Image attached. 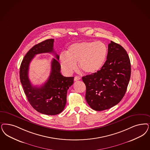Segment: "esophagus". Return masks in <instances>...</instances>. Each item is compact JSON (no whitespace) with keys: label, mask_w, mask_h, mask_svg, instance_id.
Here are the masks:
<instances>
[{"label":"esophagus","mask_w":150,"mask_h":150,"mask_svg":"<svg viewBox=\"0 0 150 150\" xmlns=\"http://www.w3.org/2000/svg\"><path fill=\"white\" fill-rule=\"evenodd\" d=\"M80 79V78L79 77V76H77L74 77V81H78V80H79Z\"/></svg>","instance_id":"34e87169"}]
</instances>
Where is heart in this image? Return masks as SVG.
<instances>
[{
    "mask_svg": "<svg viewBox=\"0 0 150 150\" xmlns=\"http://www.w3.org/2000/svg\"><path fill=\"white\" fill-rule=\"evenodd\" d=\"M108 54L106 45L101 41H83L75 43L69 47L67 54L60 56V62L64 71L70 74L76 68L86 74L99 71L105 62Z\"/></svg>",
    "mask_w": 150,
    "mask_h": 150,
    "instance_id": "b5f03b06",
    "label": "heart"
}]
</instances>
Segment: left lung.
I'll return each mask as SVG.
<instances>
[{
	"instance_id": "1",
	"label": "left lung",
	"mask_w": 150,
	"mask_h": 150,
	"mask_svg": "<svg viewBox=\"0 0 150 150\" xmlns=\"http://www.w3.org/2000/svg\"><path fill=\"white\" fill-rule=\"evenodd\" d=\"M106 58L99 71L82 78L86 88V102L96 111L110 109L119 103L126 93L131 76L129 57L123 47L111 41Z\"/></svg>"
}]
</instances>
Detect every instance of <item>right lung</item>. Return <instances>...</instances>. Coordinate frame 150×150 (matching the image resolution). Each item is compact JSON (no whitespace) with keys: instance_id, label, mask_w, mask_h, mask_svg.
Masks as SVG:
<instances>
[{"instance_id":"obj_1","label":"right lung","mask_w":150,"mask_h":150,"mask_svg":"<svg viewBox=\"0 0 150 150\" xmlns=\"http://www.w3.org/2000/svg\"><path fill=\"white\" fill-rule=\"evenodd\" d=\"M54 39H50L36 44L26 53L21 63L20 79L28 101L38 112L48 115L62 112L67 103V90L74 83V77H65L60 73L59 57L52 60L50 75L46 83L40 87L33 86L28 76L29 64L37 54L54 51Z\"/></svg>"}]
</instances>
